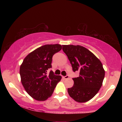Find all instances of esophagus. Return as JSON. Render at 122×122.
Segmentation results:
<instances>
[{"label":"esophagus","mask_w":122,"mask_h":122,"mask_svg":"<svg viewBox=\"0 0 122 122\" xmlns=\"http://www.w3.org/2000/svg\"><path fill=\"white\" fill-rule=\"evenodd\" d=\"M62 78H63V79H67L69 78V76H68V75H66V76H62Z\"/></svg>","instance_id":"esophagus-1"}]
</instances>
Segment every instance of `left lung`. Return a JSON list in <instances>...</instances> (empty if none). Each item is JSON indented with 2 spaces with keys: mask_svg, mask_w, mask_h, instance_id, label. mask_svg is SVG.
<instances>
[{
  "mask_svg": "<svg viewBox=\"0 0 122 122\" xmlns=\"http://www.w3.org/2000/svg\"><path fill=\"white\" fill-rule=\"evenodd\" d=\"M62 47L73 71H79V76L73 78L74 85L68 89V94L77 102L89 101L102 86L105 76L103 65L93 53L84 46L63 45Z\"/></svg>",
  "mask_w": 122,
  "mask_h": 122,
  "instance_id": "obj_1",
  "label": "left lung"
}]
</instances>
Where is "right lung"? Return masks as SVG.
<instances>
[{"mask_svg":"<svg viewBox=\"0 0 122 122\" xmlns=\"http://www.w3.org/2000/svg\"><path fill=\"white\" fill-rule=\"evenodd\" d=\"M60 44H46L29 53L20 66L21 81L28 94L34 99L44 101L52 95L61 76L53 71L46 74L51 68L53 55L61 49Z\"/></svg>","mask_w":122,"mask_h":122,"instance_id":"obj_1","label":"right lung"}]
</instances>
